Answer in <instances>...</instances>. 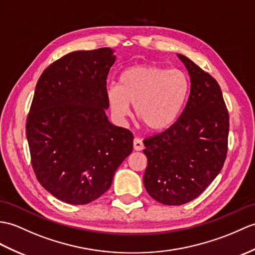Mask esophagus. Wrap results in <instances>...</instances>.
<instances>
[{"label": "esophagus", "instance_id": "esophagus-1", "mask_svg": "<svg viewBox=\"0 0 255 255\" xmlns=\"http://www.w3.org/2000/svg\"><path fill=\"white\" fill-rule=\"evenodd\" d=\"M133 149L135 151H142L144 149V145H143V143H142V140H140L139 138L133 139Z\"/></svg>", "mask_w": 255, "mask_h": 255}]
</instances>
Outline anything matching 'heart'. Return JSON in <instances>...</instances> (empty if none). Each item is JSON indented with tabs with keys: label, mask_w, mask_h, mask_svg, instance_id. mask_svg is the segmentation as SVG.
<instances>
[{
	"label": "heart",
	"mask_w": 255,
	"mask_h": 255,
	"mask_svg": "<svg viewBox=\"0 0 255 255\" xmlns=\"http://www.w3.org/2000/svg\"><path fill=\"white\" fill-rule=\"evenodd\" d=\"M190 84L185 73L155 65H134L120 77V87L106 89L112 114L118 122L133 104L135 117L150 131L166 129L178 117L188 98Z\"/></svg>",
	"instance_id": "obj_1"
}]
</instances>
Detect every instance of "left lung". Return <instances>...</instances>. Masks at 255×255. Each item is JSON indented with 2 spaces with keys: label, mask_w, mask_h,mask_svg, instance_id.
Returning <instances> with one entry per match:
<instances>
[{
  "label": "left lung",
  "mask_w": 255,
  "mask_h": 255,
  "mask_svg": "<svg viewBox=\"0 0 255 255\" xmlns=\"http://www.w3.org/2000/svg\"><path fill=\"white\" fill-rule=\"evenodd\" d=\"M190 76V94L178 120L145 139L147 193L165 205H181L202 193L216 178L227 154L229 115L221 87L211 75L177 54Z\"/></svg>",
  "instance_id": "8db88e82"
}]
</instances>
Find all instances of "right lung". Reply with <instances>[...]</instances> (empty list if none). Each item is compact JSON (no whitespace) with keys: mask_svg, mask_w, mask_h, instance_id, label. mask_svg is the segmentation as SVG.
Returning a JSON list of instances; mask_svg holds the SVG:
<instances>
[{"mask_svg":"<svg viewBox=\"0 0 255 255\" xmlns=\"http://www.w3.org/2000/svg\"><path fill=\"white\" fill-rule=\"evenodd\" d=\"M110 47L75 51L44 69L34 90L26 133L39 182L65 203L82 205L109 190L132 152L133 135L105 111Z\"/></svg>","mask_w":255,"mask_h":255,"instance_id":"right-lung-1","label":"right lung"}]
</instances>
